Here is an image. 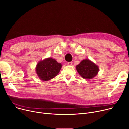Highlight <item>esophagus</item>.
Listing matches in <instances>:
<instances>
[{"instance_id":"esophagus-1","label":"esophagus","mask_w":129,"mask_h":129,"mask_svg":"<svg viewBox=\"0 0 129 129\" xmlns=\"http://www.w3.org/2000/svg\"><path fill=\"white\" fill-rule=\"evenodd\" d=\"M72 64H73V63L72 62H68L67 63V65L68 66H71V65H72Z\"/></svg>"}]
</instances>
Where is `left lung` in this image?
Masks as SVG:
<instances>
[{
	"instance_id": "obj_1",
	"label": "left lung",
	"mask_w": 129,
	"mask_h": 129,
	"mask_svg": "<svg viewBox=\"0 0 129 129\" xmlns=\"http://www.w3.org/2000/svg\"><path fill=\"white\" fill-rule=\"evenodd\" d=\"M80 76L86 79H91L95 77L99 72L98 66L89 59H83L76 66Z\"/></svg>"
}]
</instances>
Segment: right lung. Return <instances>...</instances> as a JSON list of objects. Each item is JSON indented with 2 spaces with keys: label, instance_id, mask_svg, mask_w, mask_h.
I'll use <instances>...</instances> for the list:
<instances>
[{
  "label": "right lung",
  "instance_id": "right-lung-1",
  "mask_svg": "<svg viewBox=\"0 0 129 129\" xmlns=\"http://www.w3.org/2000/svg\"><path fill=\"white\" fill-rule=\"evenodd\" d=\"M62 65L51 57L40 60L36 66V71L38 77L42 80H51L59 73Z\"/></svg>",
  "mask_w": 129,
  "mask_h": 129
}]
</instances>
